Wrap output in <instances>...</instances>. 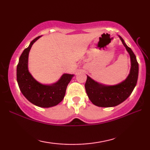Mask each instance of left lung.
I'll use <instances>...</instances> for the list:
<instances>
[{"label": "left lung", "instance_id": "8db88e82", "mask_svg": "<svg viewBox=\"0 0 150 150\" xmlns=\"http://www.w3.org/2000/svg\"><path fill=\"white\" fill-rule=\"evenodd\" d=\"M119 38L130 57L131 68L128 77L117 85H104L87 75L85 85L88 98L93 105L100 107H112L124 102L132 93L138 81L139 67L136 55L122 37Z\"/></svg>", "mask_w": 150, "mask_h": 150}]
</instances>
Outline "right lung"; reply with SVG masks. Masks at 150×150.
Listing matches in <instances>:
<instances>
[{
  "mask_svg": "<svg viewBox=\"0 0 150 150\" xmlns=\"http://www.w3.org/2000/svg\"><path fill=\"white\" fill-rule=\"evenodd\" d=\"M40 37L41 35L33 40L20 55L17 65L16 77L20 91L30 103L40 107L49 108L63 100L66 88L74 75L65 73L59 81L52 85H43L32 77L28 67V55L32 45Z\"/></svg>",
  "mask_w": 150,
  "mask_h": 150,
  "instance_id": "right-lung-1",
  "label": "right lung"
}]
</instances>
